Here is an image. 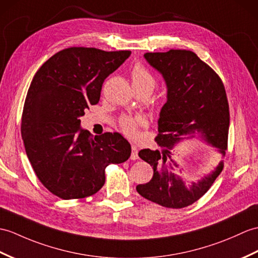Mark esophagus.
<instances>
[{"label": "esophagus", "mask_w": 258, "mask_h": 258, "mask_svg": "<svg viewBox=\"0 0 258 258\" xmlns=\"http://www.w3.org/2000/svg\"><path fill=\"white\" fill-rule=\"evenodd\" d=\"M131 159H132V160H136V159H139V148H137L135 145H132Z\"/></svg>", "instance_id": "1"}]
</instances>
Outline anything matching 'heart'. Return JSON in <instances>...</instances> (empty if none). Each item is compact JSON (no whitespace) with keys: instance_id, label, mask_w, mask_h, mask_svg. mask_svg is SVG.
Segmentation results:
<instances>
[{"instance_id":"1","label":"heart","mask_w":258,"mask_h":258,"mask_svg":"<svg viewBox=\"0 0 258 258\" xmlns=\"http://www.w3.org/2000/svg\"><path fill=\"white\" fill-rule=\"evenodd\" d=\"M132 83L133 88L146 89L152 93L154 88L157 85V80L155 76L149 71L145 66L142 63H136L131 71ZM147 119L142 115L130 116L124 115L119 118V128L128 139L136 140L139 137V131L142 127L147 126Z\"/></svg>"}]
</instances>
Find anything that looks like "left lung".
<instances>
[{"label": "left lung", "mask_w": 258, "mask_h": 258, "mask_svg": "<svg viewBox=\"0 0 258 258\" xmlns=\"http://www.w3.org/2000/svg\"><path fill=\"white\" fill-rule=\"evenodd\" d=\"M144 57L163 75L168 90L155 139L163 152L147 148L139 153L153 167L154 175L151 181L139 184L136 190L161 207L181 209L199 200L211 188L223 169V163L208 177L187 187L172 172L178 165L171 159L170 151L183 139L201 137L224 156L230 127L229 102L219 75L194 51L170 49L146 52Z\"/></svg>", "instance_id": "1"}]
</instances>
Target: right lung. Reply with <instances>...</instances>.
<instances>
[{
	"label": "right lung",
	"instance_id": "1",
	"mask_svg": "<svg viewBox=\"0 0 258 258\" xmlns=\"http://www.w3.org/2000/svg\"><path fill=\"white\" fill-rule=\"evenodd\" d=\"M130 50L69 47L35 74L23 107L21 133L31 165L44 187L63 200L97 194L105 168L131 156L118 133L92 136L80 116L100 100L102 85L130 57Z\"/></svg>",
	"mask_w": 258,
	"mask_h": 258
}]
</instances>
